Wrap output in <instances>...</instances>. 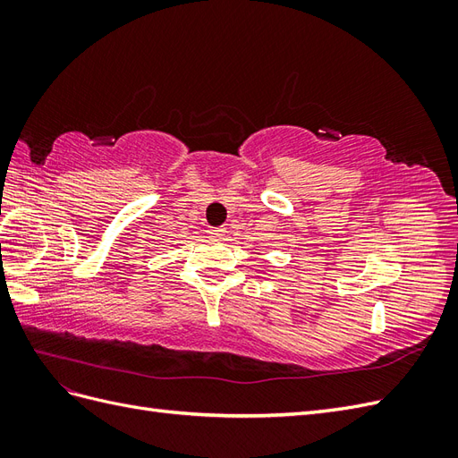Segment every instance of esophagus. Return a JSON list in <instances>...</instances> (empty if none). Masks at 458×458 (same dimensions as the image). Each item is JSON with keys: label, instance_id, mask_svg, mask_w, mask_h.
Segmentation results:
<instances>
[{"label": "esophagus", "instance_id": "34e87169", "mask_svg": "<svg viewBox=\"0 0 458 458\" xmlns=\"http://www.w3.org/2000/svg\"><path fill=\"white\" fill-rule=\"evenodd\" d=\"M225 233H227V231H225L224 227H210V229H208V234H210L212 239H217V241L224 239Z\"/></svg>", "mask_w": 458, "mask_h": 458}]
</instances>
